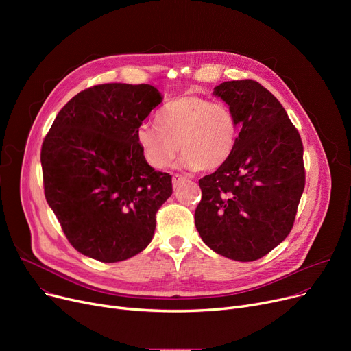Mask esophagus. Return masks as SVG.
<instances>
[{
    "label": "esophagus",
    "mask_w": 351,
    "mask_h": 351,
    "mask_svg": "<svg viewBox=\"0 0 351 351\" xmlns=\"http://www.w3.org/2000/svg\"><path fill=\"white\" fill-rule=\"evenodd\" d=\"M186 180V178L185 176H182V175H178V173H175L173 176H172V183H173V188H176V186H179L182 182H185Z\"/></svg>",
    "instance_id": "esophagus-1"
}]
</instances>
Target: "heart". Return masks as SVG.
Listing matches in <instances>:
<instances>
[{"instance_id":"b5f03b06","label":"heart","mask_w":351,"mask_h":351,"mask_svg":"<svg viewBox=\"0 0 351 351\" xmlns=\"http://www.w3.org/2000/svg\"><path fill=\"white\" fill-rule=\"evenodd\" d=\"M237 139V121L232 109L205 97L182 95L166 104L156 115V126L142 123L136 142L145 160L165 169L179 147L186 169L213 171L232 155Z\"/></svg>"}]
</instances>
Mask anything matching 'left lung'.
I'll return each mask as SVG.
<instances>
[{
  "label": "left lung",
  "mask_w": 351,
  "mask_h": 351,
  "mask_svg": "<svg viewBox=\"0 0 351 351\" xmlns=\"http://www.w3.org/2000/svg\"><path fill=\"white\" fill-rule=\"evenodd\" d=\"M241 125L234 149L199 180L195 225L213 252L237 262L261 259L290 233L304 191L303 143L271 92L253 80L215 88Z\"/></svg>",
  "instance_id": "left-lung-1"
}]
</instances>
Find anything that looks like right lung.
<instances>
[{
    "mask_svg": "<svg viewBox=\"0 0 351 351\" xmlns=\"http://www.w3.org/2000/svg\"><path fill=\"white\" fill-rule=\"evenodd\" d=\"M162 102L147 84L84 89L55 118L41 147L44 192L68 242L115 263L151 243L172 176L145 160L136 131Z\"/></svg>",
    "mask_w": 351,
    "mask_h": 351,
    "instance_id": "obj_1",
    "label": "right lung"
}]
</instances>
